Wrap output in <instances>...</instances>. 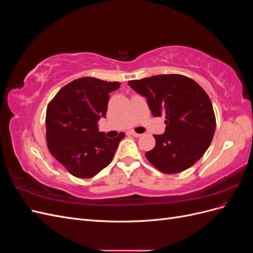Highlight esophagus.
Returning a JSON list of instances; mask_svg holds the SVG:
<instances>
[{
    "instance_id": "obj_1",
    "label": "esophagus",
    "mask_w": 253,
    "mask_h": 253,
    "mask_svg": "<svg viewBox=\"0 0 253 253\" xmlns=\"http://www.w3.org/2000/svg\"><path fill=\"white\" fill-rule=\"evenodd\" d=\"M129 135H132V136H134V137H140V136H141V134H138V133H136V132H134V131L129 132Z\"/></svg>"
}]
</instances>
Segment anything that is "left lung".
I'll return each instance as SVG.
<instances>
[{
    "mask_svg": "<svg viewBox=\"0 0 253 253\" xmlns=\"http://www.w3.org/2000/svg\"><path fill=\"white\" fill-rule=\"evenodd\" d=\"M147 98L154 117L165 116L166 132L145 157L160 172L176 174L189 169L205 154L213 139L216 121L209 96L200 84L177 74L128 81Z\"/></svg>",
    "mask_w": 253,
    "mask_h": 253,
    "instance_id": "8db88e82",
    "label": "left lung"
}]
</instances>
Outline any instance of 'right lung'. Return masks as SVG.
Returning a JSON list of instances; mask_svg holds the SVG:
<instances>
[{
    "mask_svg": "<svg viewBox=\"0 0 253 253\" xmlns=\"http://www.w3.org/2000/svg\"><path fill=\"white\" fill-rule=\"evenodd\" d=\"M119 82L79 78L61 88L46 110V141L51 155L75 177L90 178L108 167L125 133L106 138L98 121Z\"/></svg>",
    "mask_w": 253,
    "mask_h": 253,
    "instance_id": "add662e5",
    "label": "right lung"
}]
</instances>
